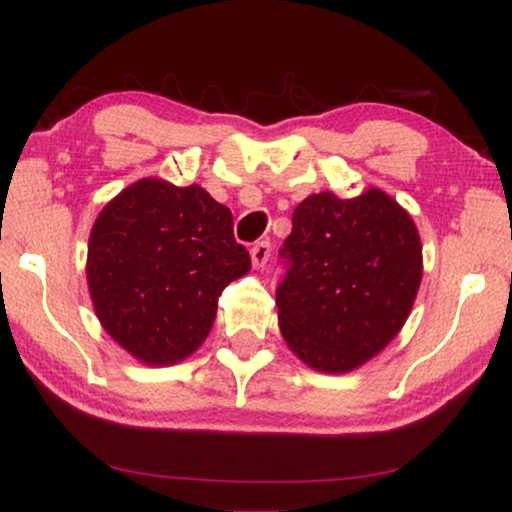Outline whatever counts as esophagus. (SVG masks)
Instances as JSON below:
<instances>
[{
  "label": "esophagus",
  "instance_id": "esophagus-1",
  "mask_svg": "<svg viewBox=\"0 0 512 512\" xmlns=\"http://www.w3.org/2000/svg\"><path fill=\"white\" fill-rule=\"evenodd\" d=\"M269 255H271V243L269 241H257L255 245H252L250 257H252V264H255V267H264V264H267V260H269Z\"/></svg>",
  "mask_w": 512,
  "mask_h": 512
}]
</instances>
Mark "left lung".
<instances>
[{
  "label": "left lung",
  "mask_w": 512,
  "mask_h": 512,
  "mask_svg": "<svg viewBox=\"0 0 512 512\" xmlns=\"http://www.w3.org/2000/svg\"><path fill=\"white\" fill-rule=\"evenodd\" d=\"M278 257L281 332L320 372H351L377 356L405 325L421 283L417 227L381 189L304 199Z\"/></svg>",
  "instance_id": "8db88e82"
}]
</instances>
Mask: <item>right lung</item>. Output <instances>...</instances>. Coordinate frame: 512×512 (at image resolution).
I'll list each match as a JSON object with an SVG mask.
<instances>
[{
  "instance_id": "1",
  "label": "right lung",
  "mask_w": 512,
  "mask_h": 512,
  "mask_svg": "<svg viewBox=\"0 0 512 512\" xmlns=\"http://www.w3.org/2000/svg\"><path fill=\"white\" fill-rule=\"evenodd\" d=\"M250 271L231 210L199 185L140 180L109 201L88 238V290L100 323L142 363L199 349L217 299Z\"/></svg>"
}]
</instances>
